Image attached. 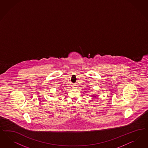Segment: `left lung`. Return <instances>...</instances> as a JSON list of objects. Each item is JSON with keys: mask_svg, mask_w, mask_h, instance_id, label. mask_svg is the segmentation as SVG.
Listing matches in <instances>:
<instances>
[{"mask_svg": "<svg viewBox=\"0 0 148 148\" xmlns=\"http://www.w3.org/2000/svg\"><path fill=\"white\" fill-rule=\"evenodd\" d=\"M96 96H97L94 95V96H92V97H94V98H95V97H96Z\"/></svg>", "mask_w": 148, "mask_h": 148, "instance_id": "obj_1", "label": "left lung"}]
</instances>
